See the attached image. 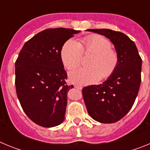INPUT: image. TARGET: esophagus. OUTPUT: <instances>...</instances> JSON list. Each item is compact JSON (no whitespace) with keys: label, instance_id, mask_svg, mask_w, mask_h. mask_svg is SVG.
Here are the masks:
<instances>
[{"label":"esophagus","instance_id":"1","mask_svg":"<svg viewBox=\"0 0 150 150\" xmlns=\"http://www.w3.org/2000/svg\"><path fill=\"white\" fill-rule=\"evenodd\" d=\"M74 88H77V89H79V90H81L82 88H83V87L80 86H74Z\"/></svg>","mask_w":150,"mask_h":150}]
</instances>
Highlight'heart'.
I'll list each match as a JSON object with an SVG mask.
<instances>
[{
    "label": "heart",
    "instance_id": "obj_1",
    "mask_svg": "<svg viewBox=\"0 0 150 150\" xmlns=\"http://www.w3.org/2000/svg\"><path fill=\"white\" fill-rule=\"evenodd\" d=\"M111 46L112 43L109 40L98 34L86 36L80 43L74 40H67L61 50V59L69 71L81 64L83 53L93 52L88 62L90 66L70 73V80L77 84L88 85L97 83L100 77L107 79L111 76L119 62L117 52Z\"/></svg>",
    "mask_w": 150,
    "mask_h": 150
}]
</instances>
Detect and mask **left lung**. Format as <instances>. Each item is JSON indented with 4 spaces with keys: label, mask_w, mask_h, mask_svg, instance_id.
<instances>
[{
    "label": "left lung",
    "mask_w": 150,
    "mask_h": 150,
    "mask_svg": "<svg viewBox=\"0 0 150 150\" xmlns=\"http://www.w3.org/2000/svg\"><path fill=\"white\" fill-rule=\"evenodd\" d=\"M109 38L119 57L114 73L100 85L83 88L88 114L101 123H113L124 117L135 101L141 82L142 59L137 46L123 33L110 29H88Z\"/></svg>",
    "instance_id": "obj_1"
}]
</instances>
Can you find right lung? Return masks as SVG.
<instances>
[{"label": "right lung", "instance_id": "obj_1", "mask_svg": "<svg viewBox=\"0 0 150 150\" xmlns=\"http://www.w3.org/2000/svg\"><path fill=\"white\" fill-rule=\"evenodd\" d=\"M79 30L48 28L28 40L15 63L16 90L24 112L45 128L63 122L67 107V75L61 59L66 41Z\"/></svg>", "mask_w": 150, "mask_h": 150}]
</instances>
